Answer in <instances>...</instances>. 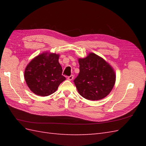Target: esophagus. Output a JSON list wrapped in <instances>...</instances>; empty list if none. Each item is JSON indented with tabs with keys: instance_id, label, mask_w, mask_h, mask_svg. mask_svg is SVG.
<instances>
[{
	"instance_id": "1",
	"label": "esophagus",
	"mask_w": 146,
	"mask_h": 146,
	"mask_svg": "<svg viewBox=\"0 0 146 146\" xmlns=\"http://www.w3.org/2000/svg\"><path fill=\"white\" fill-rule=\"evenodd\" d=\"M73 78H74V75H71L70 76L68 77V80H72Z\"/></svg>"
}]
</instances>
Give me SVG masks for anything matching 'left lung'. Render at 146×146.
I'll use <instances>...</instances> for the list:
<instances>
[{
    "label": "left lung",
    "instance_id": "left-lung-1",
    "mask_svg": "<svg viewBox=\"0 0 146 146\" xmlns=\"http://www.w3.org/2000/svg\"><path fill=\"white\" fill-rule=\"evenodd\" d=\"M80 73L74 83L80 95L87 100H98L110 94L115 82L112 68L94 53L80 58Z\"/></svg>",
    "mask_w": 146,
    "mask_h": 146
}]
</instances>
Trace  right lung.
<instances>
[{"label": "right lung", "instance_id": "add662e5", "mask_svg": "<svg viewBox=\"0 0 146 146\" xmlns=\"http://www.w3.org/2000/svg\"><path fill=\"white\" fill-rule=\"evenodd\" d=\"M48 52L35 58L26 66L24 78L34 94L42 97L48 96L58 89L66 80L62 75V67L58 61L59 55Z\"/></svg>", "mask_w": 146, "mask_h": 146}]
</instances>
